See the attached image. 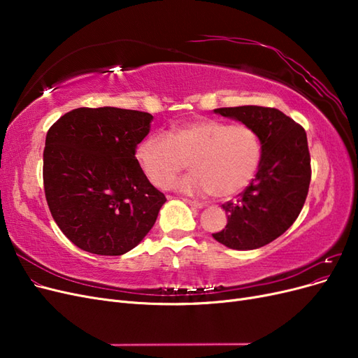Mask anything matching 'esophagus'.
Segmentation results:
<instances>
[{"instance_id":"esophagus-1","label":"esophagus","mask_w":358,"mask_h":358,"mask_svg":"<svg viewBox=\"0 0 358 358\" xmlns=\"http://www.w3.org/2000/svg\"><path fill=\"white\" fill-rule=\"evenodd\" d=\"M183 201H185L187 204H189V206H192V208H196V209H201L203 208V203H199V201H196V200H189V199H183Z\"/></svg>"}]
</instances>
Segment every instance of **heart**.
Wrapping results in <instances>:
<instances>
[{"instance_id": "b5f03b06", "label": "heart", "mask_w": 358, "mask_h": 358, "mask_svg": "<svg viewBox=\"0 0 358 358\" xmlns=\"http://www.w3.org/2000/svg\"><path fill=\"white\" fill-rule=\"evenodd\" d=\"M262 155L257 133L243 124L229 125L212 117H197L152 133L137 145L136 158L152 185L169 188L179 173L192 167L178 188L188 194L231 197L255 175Z\"/></svg>"}]
</instances>
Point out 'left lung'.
Here are the masks:
<instances>
[{"instance_id": "left-lung-1", "label": "left lung", "mask_w": 358, "mask_h": 358, "mask_svg": "<svg viewBox=\"0 0 358 358\" xmlns=\"http://www.w3.org/2000/svg\"><path fill=\"white\" fill-rule=\"evenodd\" d=\"M251 127L262 143L258 171L237 201H227L222 231L212 234L227 248L251 251L273 242L297 220L310 183L306 131L273 107L241 106L215 109Z\"/></svg>"}]
</instances>
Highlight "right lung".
<instances>
[{
    "label": "right lung",
    "mask_w": 358,
    "mask_h": 358,
    "mask_svg": "<svg viewBox=\"0 0 358 358\" xmlns=\"http://www.w3.org/2000/svg\"><path fill=\"white\" fill-rule=\"evenodd\" d=\"M152 119L117 107H79L49 128L43 152L48 206L61 231L83 251H131L167 201L136 158Z\"/></svg>",
    "instance_id": "right-lung-1"
}]
</instances>
